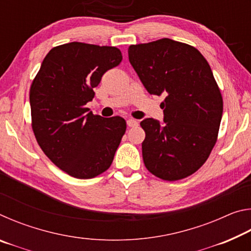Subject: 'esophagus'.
<instances>
[{
  "instance_id": "obj_1",
  "label": "esophagus",
  "mask_w": 251,
  "mask_h": 251,
  "mask_svg": "<svg viewBox=\"0 0 251 251\" xmlns=\"http://www.w3.org/2000/svg\"><path fill=\"white\" fill-rule=\"evenodd\" d=\"M127 126L136 127V126H138V122L136 120H133V118H129V120H127Z\"/></svg>"
}]
</instances>
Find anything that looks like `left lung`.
<instances>
[{"label": "left lung", "mask_w": 251, "mask_h": 251, "mask_svg": "<svg viewBox=\"0 0 251 251\" xmlns=\"http://www.w3.org/2000/svg\"><path fill=\"white\" fill-rule=\"evenodd\" d=\"M128 58L147 92L165 95L164 122H141L144 164L164 180L190 176L210 155L223 116L209 64L197 49L171 39L130 45Z\"/></svg>", "instance_id": "8db88e82"}]
</instances>
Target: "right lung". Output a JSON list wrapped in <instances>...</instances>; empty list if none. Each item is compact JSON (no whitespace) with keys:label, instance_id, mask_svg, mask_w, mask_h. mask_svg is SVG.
<instances>
[{"label":"right lung","instance_id":"right-lung-1","mask_svg":"<svg viewBox=\"0 0 251 251\" xmlns=\"http://www.w3.org/2000/svg\"><path fill=\"white\" fill-rule=\"evenodd\" d=\"M114 46L72 43L52 49L29 90L32 128L42 151L69 175L96 177L113 163L126 122L85 107L105 72L122 62Z\"/></svg>","mask_w":251,"mask_h":251}]
</instances>
